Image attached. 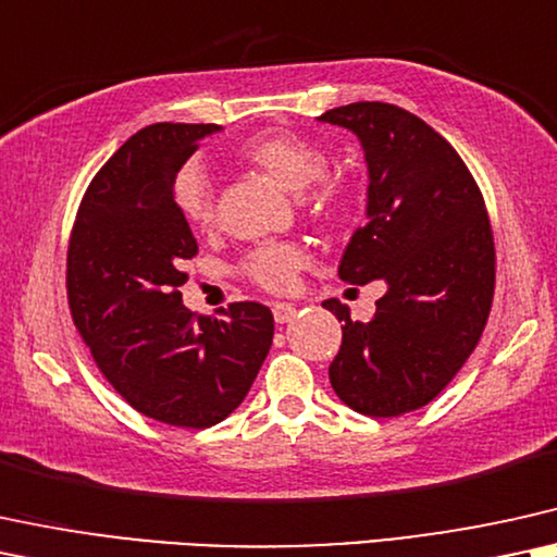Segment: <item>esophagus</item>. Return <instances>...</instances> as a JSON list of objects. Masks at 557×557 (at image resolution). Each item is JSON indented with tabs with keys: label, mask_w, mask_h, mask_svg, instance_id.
<instances>
[{
	"label": "esophagus",
	"mask_w": 557,
	"mask_h": 557,
	"mask_svg": "<svg viewBox=\"0 0 557 557\" xmlns=\"http://www.w3.org/2000/svg\"><path fill=\"white\" fill-rule=\"evenodd\" d=\"M272 315L277 323H290L295 319V306L293 302H274Z\"/></svg>",
	"instance_id": "34e87169"
}]
</instances>
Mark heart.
<instances>
[{
	"mask_svg": "<svg viewBox=\"0 0 557 557\" xmlns=\"http://www.w3.org/2000/svg\"><path fill=\"white\" fill-rule=\"evenodd\" d=\"M238 164L264 174L287 193H302L329 166V153L315 140L293 131H264L244 140L236 149ZM306 206L321 218H334L347 202V187L339 180H320L308 195ZM174 206L195 231H208L215 221V195L208 174L197 164H187L174 180ZM308 264L306 251L295 244H267L251 251L244 274L270 293H287Z\"/></svg>",
	"mask_w": 557,
	"mask_h": 557,
	"instance_id": "b5f03b06",
	"label": "heart"
}]
</instances>
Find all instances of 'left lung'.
Here are the masks:
<instances>
[{
    "label": "left lung",
    "instance_id": "1",
    "mask_svg": "<svg viewBox=\"0 0 557 557\" xmlns=\"http://www.w3.org/2000/svg\"><path fill=\"white\" fill-rule=\"evenodd\" d=\"M319 121L360 138L370 174L368 221L351 234L339 277L388 287L370 321L323 300L344 321L331 388L364 417H400L440 396L473 355L494 302V231L466 161L421 117L351 102Z\"/></svg>",
    "mask_w": 557,
    "mask_h": 557
}]
</instances>
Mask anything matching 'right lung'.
<instances>
[{
    "label": "right lung",
    "mask_w": 557,
    "mask_h": 557,
    "mask_svg": "<svg viewBox=\"0 0 557 557\" xmlns=\"http://www.w3.org/2000/svg\"><path fill=\"white\" fill-rule=\"evenodd\" d=\"M215 123L140 128L89 182L66 255V293L97 368L136 411L206 429L242 404L272 347L262 302L197 319L182 302V262L197 255L174 180Z\"/></svg>",
    "instance_id": "add662e5"
}]
</instances>
